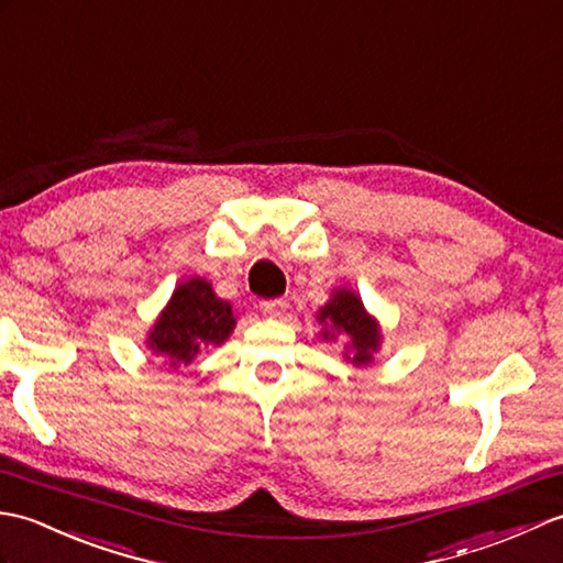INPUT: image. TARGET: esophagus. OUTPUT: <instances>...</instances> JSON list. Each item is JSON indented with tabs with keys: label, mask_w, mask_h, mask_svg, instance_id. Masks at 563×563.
<instances>
[{
	"label": "esophagus",
	"mask_w": 563,
	"mask_h": 563,
	"mask_svg": "<svg viewBox=\"0 0 563 563\" xmlns=\"http://www.w3.org/2000/svg\"><path fill=\"white\" fill-rule=\"evenodd\" d=\"M286 308H289V303H286L284 298H269V301H262L260 303V310L267 318H282L286 313Z\"/></svg>",
	"instance_id": "obj_1"
}]
</instances>
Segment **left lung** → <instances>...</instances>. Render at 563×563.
<instances>
[{"instance_id":"1","label":"left lung","mask_w":563,"mask_h":563,"mask_svg":"<svg viewBox=\"0 0 563 563\" xmlns=\"http://www.w3.org/2000/svg\"><path fill=\"white\" fill-rule=\"evenodd\" d=\"M318 322H322V340H336V334H346L352 344L346 346V361L354 366H366L380 346V328L376 318L366 313L361 298L349 289H334L330 301L318 310Z\"/></svg>"}]
</instances>
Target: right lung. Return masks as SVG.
Masks as SVG:
<instances>
[{"label":"right lung","mask_w":563,"mask_h":563,"mask_svg":"<svg viewBox=\"0 0 563 563\" xmlns=\"http://www.w3.org/2000/svg\"><path fill=\"white\" fill-rule=\"evenodd\" d=\"M233 328L231 303L221 301L207 279L192 277L173 291L164 313L146 336V346L168 358L170 368H178L192 364L205 349L227 342Z\"/></svg>","instance_id":"right-lung-1"}]
</instances>
